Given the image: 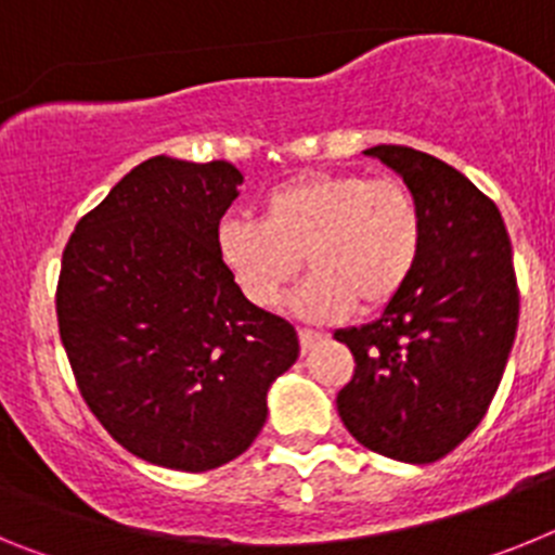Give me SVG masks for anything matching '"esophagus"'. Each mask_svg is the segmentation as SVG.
Returning a JSON list of instances; mask_svg holds the SVG:
<instances>
[{
  "mask_svg": "<svg viewBox=\"0 0 555 555\" xmlns=\"http://www.w3.org/2000/svg\"><path fill=\"white\" fill-rule=\"evenodd\" d=\"M322 341H325V336L317 331H300V347L302 352H311L313 347H320Z\"/></svg>",
  "mask_w": 555,
  "mask_h": 555,
  "instance_id": "esophagus-1",
  "label": "esophagus"
}]
</instances>
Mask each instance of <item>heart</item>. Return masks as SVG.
Wrapping results in <instances>:
<instances>
[{
	"instance_id": "b5f03b06",
	"label": "heart",
	"mask_w": 555,
	"mask_h": 555,
	"mask_svg": "<svg viewBox=\"0 0 555 555\" xmlns=\"http://www.w3.org/2000/svg\"><path fill=\"white\" fill-rule=\"evenodd\" d=\"M423 210L400 180L366 175H300L263 197V219L224 217L217 253L230 281L255 308L278 306L300 272L292 308L302 320L331 322L356 300L391 302L423 255Z\"/></svg>"
}]
</instances>
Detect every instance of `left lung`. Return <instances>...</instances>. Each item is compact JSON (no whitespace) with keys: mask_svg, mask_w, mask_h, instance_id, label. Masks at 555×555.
I'll use <instances>...</instances> for the list:
<instances>
[{"mask_svg":"<svg viewBox=\"0 0 555 555\" xmlns=\"http://www.w3.org/2000/svg\"><path fill=\"white\" fill-rule=\"evenodd\" d=\"M423 210V255L375 322L336 331L356 375L336 395L345 428L386 459L430 464L487 414L519 320L512 242L498 205L461 171L411 146L366 150Z\"/></svg>","mask_w":555,"mask_h":555,"instance_id":"left-lung-1","label":"left lung"}]
</instances>
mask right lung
Instances as JSON below:
<instances>
[{"instance_id": "add662e5", "label": "right lung", "mask_w": 555, "mask_h": 555, "mask_svg": "<svg viewBox=\"0 0 555 555\" xmlns=\"http://www.w3.org/2000/svg\"><path fill=\"white\" fill-rule=\"evenodd\" d=\"M228 160L139 164L63 249L57 327L82 400L132 455L205 473L267 423V391L300 356L297 331L230 281L217 228L238 197Z\"/></svg>"}]
</instances>
